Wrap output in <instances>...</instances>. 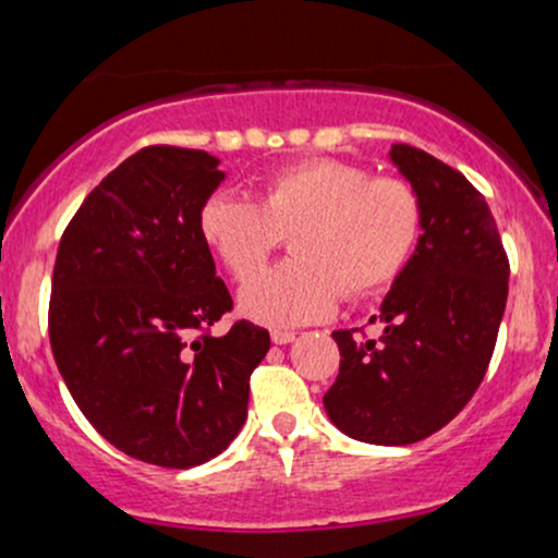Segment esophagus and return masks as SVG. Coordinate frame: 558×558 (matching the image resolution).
Wrapping results in <instances>:
<instances>
[{"instance_id": "obj_1", "label": "esophagus", "mask_w": 558, "mask_h": 558, "mask_svg": "<svg viewBox=\"0 0 558 558\" xmlns=\"http://www.w3.org/2000/svg\"><path fill=\"white\" fill-rule=\"evenodd\" d=\"M270 338H272L275 345H286V343L296 341V332H291V330H272Z\"/></svg>"}]
</instances>
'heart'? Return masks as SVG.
Segmentation results:
<instances>
[{
    "mask_svg": "<svg viewBox=\"0 0 558 558\" xmlns=\"http://www.w3.org/2000/svg\"><path fill=\"white\" fill-rule=\"evenodd\" d=\"M417 194L360 165L306 159L272 172L259 202L220 191L204 202L198 233L239 283V310L267 328L319 323L345 293L364 299L399 278L420 239ZM293 263L253 277L283 234ZM255 280L252 281L251 278Z\"/></svg>",
    "mask_w": 558,
    "mask_h": 558,
    "instance_id": "b5f03b06",
    "label": "heart"
}]
</instances>
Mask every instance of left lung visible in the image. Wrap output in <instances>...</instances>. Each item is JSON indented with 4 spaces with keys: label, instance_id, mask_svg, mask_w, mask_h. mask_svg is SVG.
Returning <instances> with one entry per match:
<instances>
[{
    "label": "left lung",
    "instance_id": "1",
    "mask_svg": "<svg viewBox=\"0 0 558 558\" xmlns=\"http://www.w3.org/2000/svg\"><path fill=\"white\" fill-rule=\"evenodd\" d=\"M388 159L417 194L422 235L383 299L380 336L332 330L341 369L323 403L349 438L409 446L448 425L483 383L509 262L488 202L462 172L409 144Z\"/></svg>",
    "mask_w": 558,
    "mask_h": 558
}]
</instances>
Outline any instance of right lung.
I'll list each match as a JSON object with an SVG mask.
<instances>
[{
	"mask_svg": "<svg viewBox=\"0 0 558 558\" xmlns=\"http://www.w3.org/2000/svg\"><path fill=\"white\" fill-rule=\"evenodd\" d=\"M222 181L202 149H141L86 196L57 248L49 338L70 396L114 448L170 470L226 451L270 349L246 319L194 338L233 306L198 233Z\"/></svg>",
	"mask_w": 558,
	"mask_h": 558,
	"instance_id": "right-lung-1",
	"label": "right lung"
}]
</instances>
